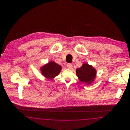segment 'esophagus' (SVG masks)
Instances as JSON below:
<instances>
[{"label":"esophagus","instance_id":"obj_1","mask_svg":"<svg viewBox=\"0 0 130 130\" xmlns=\"http://www.w3.org/2000/svg\"><path fill=\"white\" fill-rule=\"evenodd\" d=\"M67 66L68 69H71L72 68V65L71 63H68L67 65Z\"/></svg>","mask_w":130,"mask_h":130}]
</instances>
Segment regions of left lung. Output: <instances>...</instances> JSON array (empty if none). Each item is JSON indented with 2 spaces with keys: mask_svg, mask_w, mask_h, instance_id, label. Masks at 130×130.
<instances>
[{
  "mask_svg": "<svg viewBox=\"0 0 130 130\" xmlns=\"http://www.w3.org/2000/svg\"><path fill=\"white\" fill-rule=\"evenodd\" d=\"M76 74L81 82L90 84L95 78L96 70L92 66L84 63L80 68L76 69Z\"/></svg>",
  "mask_w": 130,
  "mask_h": 130,
  "instance_id": "obj_1",
  "label": "left lung"
}]
</instances>
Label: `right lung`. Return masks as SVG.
<instances>
[{"mask_svg": "<svg viewBox=\"0 0 130 130\" xmlns=\"http://www.w3.org/2000/svg\"><path fill=\"white\" fill-rule=\"evenodd\" d=\"M61 66L54 61L49 62L41 69L44 76L49 79H52L59 74Z\"/></svg>", "mask_w": 130, "mask_h": 130, "instance_id": "obj_1", "label": "right lung"}]
</instances>
